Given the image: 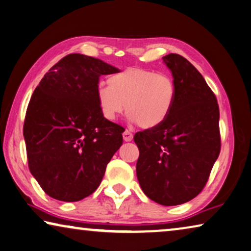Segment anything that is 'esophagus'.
<instances>
[{
  "label": "esophagus",
  "mask_w": 251,
  "mask_h": 251,
  "mask_svg": "<svg viewBox=\"0 0 251 251\" xmlns=\"http://www.w3.org/2000/svg\"><path fill=\"white\" fill-rule=\"evenodd\" d=\"M123 138H124L125 142H130L133 140V133H130L129 130H125L124 133H123Z\"/></svg>",
  "instance_id": "1"
}]
</instances>
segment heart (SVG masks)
Instances as JSON below:
<instances>
[{"label":"heart","instance_id":"obj_1","mask_svg":"<svg viewBox=\"0 0 251 251\" xmlns=\"http://www.w3.org/2000/svg\"><path fill=\"white\" fill-rule=\"evenodd\" d=\"M97 102L102 116L115 121L124 113L142 128L160 126L172 113L176 86L168 74L143 68H126L108 78V86L99 85Z\"/></svg>","mask_w":251,"mask_h":251}]
</instances>
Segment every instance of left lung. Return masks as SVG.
Returning a JSON list of instances; mask_svg holds the SVG:
<instances>
[{"instance_id": "left-lung-1", "label": "left lung", "mask_w": 251, "mask_h": 251, "mask_svg": "<svg viewBox=\"0 0 251 251\" xmlns=\"http://www.w3.org/2000/svg\"><path fill=\"white\" fill-rule=\"evenodd\" d=\"M163 61L176 82V104L160 126L135 134L136 174L151 200L177 205L203 190L220 153L219 106L204 78L184 57L170 53Z\"/></svg>"}]
</instances>
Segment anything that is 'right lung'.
I'll return each mask as SVG.
<instances>
[{
  "mask_svg": "<svg viewBox=\"0 0 251 251\" xmlns=\"http://www.w3.org/2000/svg\"><path fill=\"white\" fill-rule=\"evenodd\" d=\"M119 69L80 53L62 58L41 79L27 106L23 136L30 172L48 196L75 202L94 193L123 144V128L102 116L101 75Z\"/></svg>",
  "mask_w": 251,
  "mask_h": 251,
  "instance_id": "add662e5",
  "label": "right lung"
}]
</instances>
